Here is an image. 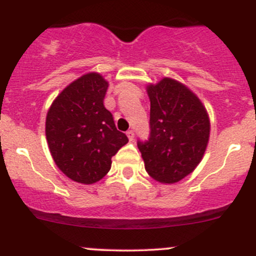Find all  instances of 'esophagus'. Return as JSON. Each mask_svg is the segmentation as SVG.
<instances>
[{
    "instance_id": "esophagus-1",
    "label": "esophagus",
    "mask_w": 256,
    "mask_h": 256,
    "mask_svg": "<svg viewBox=\"0 0 256 256\" xmlns=\"http://www.w3.org/2000/svg\"><path fill=\"white\" fill-rule=\"evenodd\" d=\"M126 135H128V140H130V141H134V138H135V132H134L132 130L128 131V132H126Z\"/></svg>"
}]
</instances>
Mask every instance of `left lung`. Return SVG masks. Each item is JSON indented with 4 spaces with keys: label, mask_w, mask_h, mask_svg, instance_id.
Returning a JSON list of instances; mask_svg holds the SVG:
<instances>
[{
    "label": "left lung",
    "mask_w": 256,
    "mask_h": 256,
    "mask_svg": "<svg viewBox=\"0 0 256 256\" xmlns=\"http://www.w3.org/2000/svg\"><path fill=\"white\" fill-rule=\"evenodd\" d=\"M150 100V137L138 141L146 172L173 184L192 173L210 137V119L200 99L182 83L163 78L147 87Z\"/></svg>",
    "instance_id": "obj_1"
}]
</instances>
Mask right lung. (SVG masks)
I'll return each instance as SVG.
<instances>
[{
    "label": "right lung",
    "mask_w": 256,
    "mask_h": 256,
    "mask_svg": "<svg viewBox=\"0 0 256 256\" xmlns=\"http://www.w3.org/2000/svg\"><path fill=\"white\" fill-rule=\"evenodd\" d=\"M108 86L99 74H83L58 94L46 115L51 156L64 176L80 184L106 176L112 157L128 142L104 106Z\"/></svg>",
    "instance_id": "obj_1"
}]
</instances>
